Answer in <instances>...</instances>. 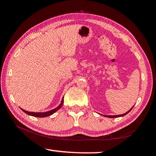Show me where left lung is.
<instances>
[{
    "label": "left lung",
    "instance_id": "8db88e82",
    "mask_svg": "<svg viewBox=\"0 0 156 156\" xmlns=\"http://www.w3.org/2000/svg\"><path fill=\"white\" fill-rule=\"evenodd\" d=\"M133 107H132L130 110H129L127 112H126V113H124V114L117 115H104V116H105V117H107V118H118V117H121V116H124V115H125L126 114H127V113H128L129 112H131V110L132 109H133Z\"/></svg>",
    "mask_w": 156,
    "mask_h": 156
}]
</instances>
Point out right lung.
I'll return each mask as SVG.
<instances>
[{
    "label": "right lung",
    "mask_w": 156,
    "mask_h": 156,
    "mask_svg": "<svg viewBox=\"0 0 156 156\" xmlns=\"http://www.w3.org/2000/svg\"><path fill=\"white\" fill-rule=\"evenodd\" d=\"M63 98H64L62 97V100H61V103H60V104L59 105L58 107H57L56 108H55L54 109H52V110H51V111H49V112H43V113H41V112L37 113V112H27V111H25V110L23 109H22V111H23V112H25V113H27V114L30 115H31V116H34V117H38V118H44V117H47V116H49V115H52V114H54V113L55 112H57L58 110L60 109V108H61V107L62 106V105H63V102H64V99H63Z\"/></svg>",
    "instance_id": "add662e5"
}]
</instances>
